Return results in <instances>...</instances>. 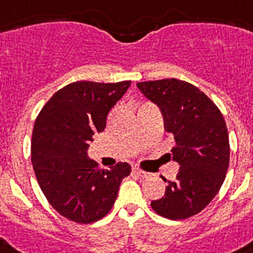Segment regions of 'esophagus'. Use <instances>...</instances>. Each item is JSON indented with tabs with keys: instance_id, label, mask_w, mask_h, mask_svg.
Wrapping results in <instances>:
<instances>
[{
	"instance_id": "34e87169",
	"label": "esophagus",
	"mask_w": 253,
	"mask_h": 253,
	"mask_svg": "<svg viewBox=\"0 0 253 253\" xmlns=\"http://www.w3.org/2000/svg\"><path fill=\"white\" fill-rule=\"evenodd\" d=\"M132 172L135 173V174L139 175V177H142V178H148V177H150V173L145 172V170H141V169L137 168V167H133Z\"/></svg>"
}]
</instances>
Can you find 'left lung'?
Masks as SVG:
<instances>
[{"mask_svg": "<svg viewBox=\"0 0 253 253\" xmlns=\"http://www.w3.org/2000/svg\"><path fill=\"white\" fill-rule=\"evenodd\" d=\"M136 86L159 107L164 129L175 140L170 155L181 166L164 196L150 205L164 218L187 219L210 204L225 179L229 137L223 114L199 87L186 81L164 79Z\"/></svg>", "mask_w": 253, "mask_h": 253, "instance_id": "obj_1", "label": "left lung"}]
</instances>
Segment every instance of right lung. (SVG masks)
I'll use <instances>...</instances> for the list:
<instances>
[{"mask_svg": "<svg viewBox=\"0 0 253 253\" xmlns=\"http://www.w3.org/2000/svg\"><path fill=\"white\" fill-rule=\"evenodd\" d=\"M129 85L76 81L58 90L35 120V177L48 203L70 220L89 224L108 214L121 182L131 173L128 163L100 169L87 157L93 135L104 131L108 112Z\"/></svg>", "mask_w": 253, "mask_h": 253, "instance_id": "right-lung-1", "label": "right lung"}]
</instances>
